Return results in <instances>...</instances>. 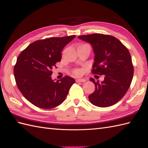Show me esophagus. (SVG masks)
Returning a JSON list of instances; mask_svg holds the SVG:
<instances>
[{
  "label": "esophagus",
  "instance_id": "34e87169",
  "mask_svg": "<svg viewBox=\"0 0 148 148\" xmlns=\"http://www.w3.org/2000/svg\"><path fill=\"white\" fill-rule=\"evenodd\" d=\"M76 81L77 83H79V82H85L86 81V79H77L76 80Z\"/></svg>",
  "mask_w": 148,
  "mask_h": 148
}]
</instances>
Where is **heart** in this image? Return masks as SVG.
I'll return each mask as SVG.
<instances>
[{
    "instance_id": "b5f03b06",
    "label": "heart",
    "mask_w": 148,
    "mask_h": 148,
    "mask_svg": "<svg viewBox=\"0 0 148 148\" xmlns=\"http://www.w3.org/2000/svg\"><path fill=\"white\" fill-rule=\"evenodd\" d=\"M74 74L76 75H77V76H79L81 74V71L79 70V69H76V70L74 71Z\"/></svg>"
}]
</instances>
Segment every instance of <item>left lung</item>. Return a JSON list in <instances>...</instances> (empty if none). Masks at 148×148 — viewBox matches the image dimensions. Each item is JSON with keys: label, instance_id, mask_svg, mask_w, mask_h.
<instances>
[{"label": "left lung", "instance_id": "8db88e82", "mask_svg": "<svg viewBox=\"0 0 148 148\" xmlns=\"http://www.w3.org/2000/svg\"><path fill=\"white\" fill-rule=\"evenodd\" d=\"M77 37L92 46L95 53L92 73L104 75L102 82L90 78L95 90L88 96L89 100L100 108L115 104L126 94L132 81L134 66L129 51L112 36L93 34Z\"/></svg>", "mask_w": 148, "mask_h": 148}]
</instances>
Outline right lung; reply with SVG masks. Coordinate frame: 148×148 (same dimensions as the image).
Masks as SVG:
<instances>
[{
  "label": "right lung",
  "mask_w": 148,
  "mask_h": 148,
  "mask_svg": "<svg viewBox=\"0 0 148 148\" xmlns=\"http://www.w3.org/2000/svg\"><path fill=\"white\" fill-rule=\"evenodd\" d=\"M76 36L50 37L31 43L19 55L14 67L16 85L33 105L52 109L64 101L75 79L66 76L55 81L52 69L60 62L64 47Z\"/></svg>",
  "instance_id": "obj_1"
}]
</instances>
